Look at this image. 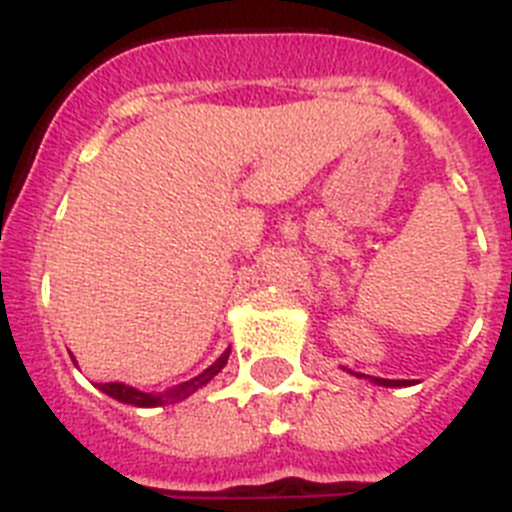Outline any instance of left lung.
<instances>
[{
  "instance_id": "8db88e82",
  "label": "left lung",
  "mask_w": 512,
  "mask_h": 512,
  "mask_svg": "<svg viewBox=\"0 0 512 512\" xmlns=\"http://www.w3.org/2000/svg\"><path fill=\"white\" fill-rule=\"evenodd\" d=\"M354 374V372H351ZM356 377H364V379H369V382H374V384H379V387H410V379H382V377H369V374H356Z\"/></svg>"
}]
</instances>
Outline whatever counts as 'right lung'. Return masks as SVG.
Here are the masks:
<instances>
[{"label":"right lung","instance_id":"1","mask_svg":"<svg viewBox=\"0 0 512 512\" xmlns=\"http://www.w3.org/2000/svg\"><path fill=\"white\" fill-rule=\"evenodd\" d=\"M228 356H230V348H225L223 354L215 359V364L207 366L205 372L192 377L189 382L176 384V387H171V390H164V392H140L135 390V387H130V384H122V382H107V384H97V387L104 392V395H110L112 400L133 405V408H161V405H174V402L187 400L189 395H194V392L202 390L205 384H210L212 379L220 374V369L228 364ZM71 359H74V356H71Z\"/></svg>","mask_w":512,"mask_h":512}]
</instances>
